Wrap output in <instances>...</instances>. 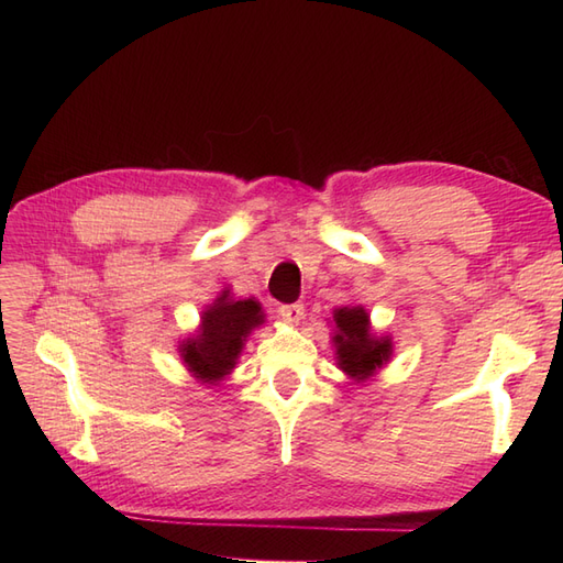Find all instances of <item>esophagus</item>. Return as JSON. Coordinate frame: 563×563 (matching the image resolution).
I'll list each match as a JSON object with an SVG mask.
<instances>
[{
  "mask_svg": "<svg viewBox=\"0 0 563 563\" xmlns=\"http://www.w3.org/2000/svg\"><path fill=\"white\" fill-rule=\"evenodd\" d=\"M279 317L286 321V323H298L302 317H305V308L300 302H294V305H282V308L277 310Z\"/></svg>",
  "mask_w": 563,
  "mask_h": 563,
  "instance_id": "34e87169",
  "label": "esophagus"
}]
</instances>
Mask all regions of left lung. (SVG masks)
I'll return each instance as SVG.
<instances>
[{"label":"left lung","mask_w":563,"mask_h":563,"mask_svg":"<svg viewBox=\"0 0 563 563\" xmlns=\"http://www.w3.org/2000/svg\"><path fill=\"white\" fill-rule=\"evenodd\" d=\"M333 345L338 368L354 383H364L389 362L391 338L371 333L368 312L362 305L333 310Z\"/></svg>","instance_id":"8db88e82"}]
</instances>
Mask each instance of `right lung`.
I'll return each instance as SVG.
<instances>
[{"instance_id":"right-lung-1","label":"right lung","mask_w":563,"mask_h":563,"mask_svg":"<svg viewBox=\"0 0 563 563\" xmlns=\"http://www.w3.org/2000/svg\"><path fill=\"white\" fill-rule=\"evenodd\" d=\"M263 321L258 300H234L230 291H223L201 312L199 331L178 345L185 368L203 385L225 380L240 360L249 333Z\"/></svg>"}]
</instances>
